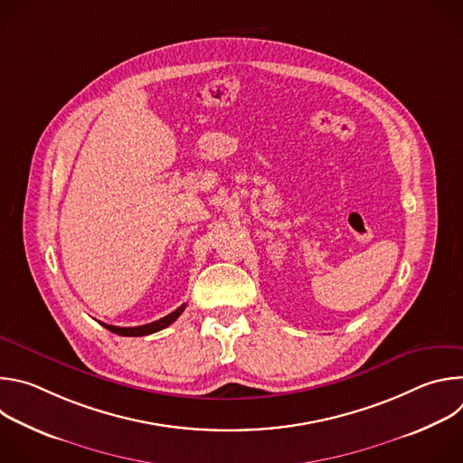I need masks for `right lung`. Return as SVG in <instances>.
Segmentation results:
<instances>
[{
	"mask_svg": "<svg viewBox=\"0 0 463 463\" xmlns=\"http://www.w3.org/2000/svg\"><path fill=\"white\" fill-rule=\"evenodd\" d=\"M184 311V304L179 306L175 311H172L170 315L156 320V322H150V324H143V326H134V327H120V326H109V324H104L100 322L106 329H109V332L117 334V335H122V337H143V335H150V334H156L159 332V329H165L166 326H170L181 313Z\"/></svg>",
	"mask_w": 463,
	"mask_h": 463,
	"instance_id": "right-lung-1",
	"label": "right lung"
}]
</instances>
